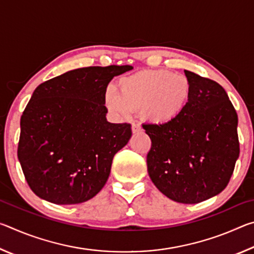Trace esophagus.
I'll return each mask as SVG.
<instances>
[{
    "instance_id": "esophagus-1",
    "label": "esophagus",
    "mask_w": 254,
    "mask_h": 254,
    "mask_svg": "<svg viewBox=\"0 0 254 254\" xmlns=\"http://www.w3.org/2000/svg\"><path fill=\"white\" fill-rule=\"evenodd\" d=\"M141 130H142V127H141L140 124H137V123L132 124V132L133 133H137V132H140Z\"/></svg>"
}]
</instances>
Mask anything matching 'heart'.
Segmentation results:
<instances>
[{"label": "heart", "mask_w": 254, "mask_h": 254, "mask_svg": "<svg viewBox=\"0 0 254 254\" xmlns=\"http://www.w3.org/2000/svg\"><path fill=\"white\" fill-rule=\"evenodd\" d=\"M118 89L109 87L104 94L105 106L112 114L127 117L140 110L142 119L156 124L178 119L191 97L188 77L167 69L143 70L122 77Z\"/></svg>", "instance_id": "obj_1"}]
</instances>
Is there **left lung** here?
<instances>
[{"instance_id":"obj_1","label":"left lung","mask_w":254,"mask_h":254,"mask_svg":"<svg viewBox=\"0 0 254 254\" xmlns=\"http://www.w3.org/2000/svg\"><path fill=\"white\" fill-rule=\"evenodd\" d=\"M191 84L186 110L167 124H143L152 183L170 199L197 204L225 189L240 154L238 114L225 89L185 70Z\"/></svg>"}]
</instances>
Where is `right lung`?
Instances as JSON below:
<instances>
[{
    "instance_id": "1",
    "label": "right lung",
    "mask_w": 254,
    "mask_h": 254,
    "mask_svg": "<svg viewBox=\"0 0 254 254\" xmlns=\"http://www.w3.org/2000/svg\"><path fill=\"white\" fill-rule=\"evenodd\" d=\"M132 66L78 68L40 84L20 121L18 158L40 198L79 204L104 187L114 154L132 135L130 123L106 121L104 94Z\"/></svg>"
}]
</instances>
